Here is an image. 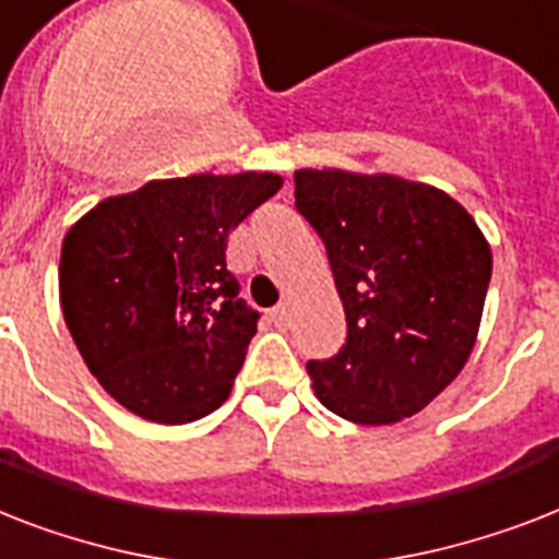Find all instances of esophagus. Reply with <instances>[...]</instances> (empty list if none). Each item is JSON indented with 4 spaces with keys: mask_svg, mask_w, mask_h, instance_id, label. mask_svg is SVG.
Segmentation results:
<instances>
[{
    "mask_svg": "<svg viewBox=\"0 0 559 559\" xmlns=\"http://www.w3.org/2000/svg\"><path fill=\"white\" fill-rule=\"evenodd\" d=\"M266 321L272 326H284L287 324V310L284 307H272V310H266Z\"/></svg>",
    "mask_w": 559,
    "mask_h": 559,
    "instance_id": "1",
    "label": "esophagus"
}]
</instances>
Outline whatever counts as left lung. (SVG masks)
<instances>
[{"label": "left lung", "instance_id": "obj_1", "mask_svg": "<svg viewBox=\"0 0 559 559\" xmlns=\"http://www.w3.org/2000/svg\"><path fill=\"white\" fill-rule=\"evenodd\" d=\"M295 206L324 240L347 316L342 350L307 361L319 402L356 425L419 413L474 350L485 235L451 194L396 175L298 169Z\"/></svg>", "mask_w": 559, "mask_h": 559}]
</instances>
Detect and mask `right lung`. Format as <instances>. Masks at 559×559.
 <instances>
[{"mask_svg":"<svg viewBox=\"0 0 559 559\" xmlns=\"http://www.w3.org/2000/svg\"><path fill=\"white\" fill-rule=\"evenodd\" d=\"M281 183L272 171L148 180L68 229L62 316L88 370L126 411L186 425L224 405L258 330L226 270V240Z\"/></svg>","mask_w":559,"mask_h":559,"instance_id":"add662e5","label":"right lung"}]
</instances>
